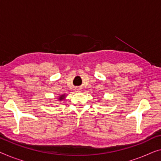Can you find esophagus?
Here are the masks:
<instances>
[{"instance_id": "obj_1", "label": "esophagus", "mask_w": 161, "mask_h": 161, "mask_svg": "<svg viewBox=\"0 0 161 161\" xmlns=\"http://www.w3.org/2000/svg\"><path fill=\"white\" fill-rule=\"evenodd\" d=\"M76 90H79V89H76Z\"/></svg>"}]
</instances>
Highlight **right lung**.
Masks as SVG:
<instances>
[{
	"label": "right lung",
	"instance_id": "add662e5",
	"mask_svg": "<svg viewBox=\"0 0 161 161\" xmlns=\"http://www.w3.org/2000/svg\"><path fill=\"white\" fill-rule=\"evenodd\" d=\"M64 97V95H61V97H59V98H60V100H62V99H64V97Z\"/></svg>",
	"mask_w": 161,
	"mask_h": 161
}]
</instances>
